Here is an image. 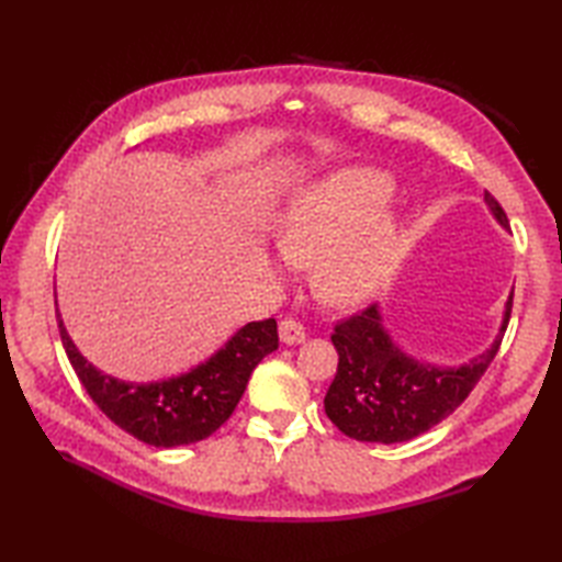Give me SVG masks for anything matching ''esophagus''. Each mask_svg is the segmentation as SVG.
Wrapping results in <instances>:
<instances>
[{
  "mask_svg": "<svg viewBox=\"0 0 562 562\" xmlns=\"http://www.w3.org/2000/svg\"><path fill=\"white\" fill-rule=\"evenodd\" d=\"M304 338H306V330L300 321H294V318L280 321V340L284 345H300V342H304Z\"/></svg>",
  "mask_w": 562,
  "mask_h": 562,
  "instance_id": "obj_1",
  "label": "esophagus"
}]
</instances>
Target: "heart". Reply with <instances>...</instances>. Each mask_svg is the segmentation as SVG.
I'll use <instances>...</instances> for the list:
<instances>
[{
	"label": "heart",
	"mask_w": 562,
	"mask_h": 562,
	"mask_svg": "<svg viewBox=\"0 0 562 562\" xmlns=\"http://www.w3.org/2000/svg\"><path fill=\"white\" fill-rule=\"evenodd\" d=\"M393 193L391 176L352 169L296 193L278 222L280 254L292 266H316V288L333 306H357L384 288L396 270L403 224L373 214Z\"/></svg>",
	"instance_id": "b5f03b06"
}]
</instances>
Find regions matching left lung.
<instances>
[{"label": "left lung", "instance_id": "obj_1", "mask_svg": "<svg viewBox=\"0 0 562 562\" xmlns=\"http://www.w3.org/2000/svg\"><path fill=\"white\" fill-rule=\"evenodd\" d=\"M485 202L493 217L507 226L505 210L487 190ZM509 314L512 294L491 348L459 367L425 364L405 355L384 328L376 304L340 321L330 336L338 350V372L324 398L330 423L357 441L379 445L427 432L469 398L495 360Z\"/></svg>", "mask_w": 562, "mask_h": 562}]
</instances>
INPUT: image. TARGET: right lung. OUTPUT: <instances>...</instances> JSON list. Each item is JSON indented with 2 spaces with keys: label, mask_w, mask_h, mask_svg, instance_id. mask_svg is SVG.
<instances>
[{
  "label": "right lung",
  "mask_w": 562,
  "mask_h": 562,
  "mask_svg": "<svg viewBox=\"0 0 562 562\" xmlns=\"http://www.w3.org/2000/svg\"><path fill=\"white\" fill-rule=\"evenodd\" d=\"M57 326L69 362L91 401L127 435L161 449L193 445L217 432L241 401L250 372L262 357L278 350V321H250L190 372L130 384L93 367L67 336L59 314Z\"/></svg>",
  "instance_id": "add662e5"
}]
</instances>
